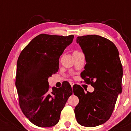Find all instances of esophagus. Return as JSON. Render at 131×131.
Returning a JSON list of instances; mask_svg holds the SVG:
<instances>
[{
  "label": "esophagus",
  "instance_id": "34e87169",
  "mask_svg": "<svg viewBox=\"0 0 131 131\" xmlns=\"http://www.w3.org/2000/svg\"><path fill=\"white\" fill-rule=\"evenodd\" d=\"M70 85H71V87H73V86L74 85V83H73V82H70Z\"/></svg>",
  "mask_w": 131,
  "mask_h": 131
}]
</instances>
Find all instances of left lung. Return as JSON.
Wrapping results in <instances>:
<instances>
[{"mask_svg":"<svg viewBox=\"0 0 131 131\" xmlns=\"http://www.w3.org/2000/svg\"><path fill=\"white\" fill-rule=\"evenodd\" d=\"M76 42L86 62L80 76L95 89L85 94L80 85L73 86V93L79 99L75 116L80 125L96 126L110 119L122 92V65L117 48L108 39L93 35L79 36Z\"/></svg>","mask_w":131,"mask_h":131,"instance_id":"8db88e82","label":"left lung"}]
</instances>
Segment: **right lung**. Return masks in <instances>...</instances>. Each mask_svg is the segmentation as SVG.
I'll return each instance as SVG.
<instances>
[{
	"label": "right lung",
	"instance_id": "obj_1",
	"mask_svg": "<svg viewBox=\"0 0 131 131\" xmlns=\"http://www.w3.org/2000/svg\"><path fill=\"white\" fill-rule=\"evenodd\" d=\"M74 36L40 34L25 47L17 61L15 85L19 104L26 117L39 127L54 126L70 96L71 85L49 90L48 78L58 71L59 58Z\"/></svg>",
	"mask_w": 131,
	"mask_h": 131
}]
</instances>
